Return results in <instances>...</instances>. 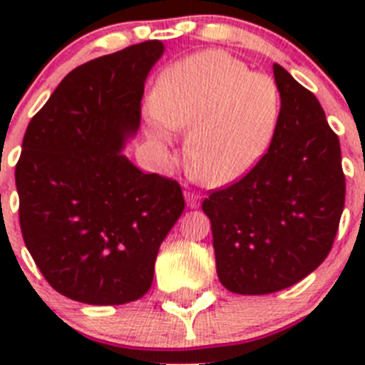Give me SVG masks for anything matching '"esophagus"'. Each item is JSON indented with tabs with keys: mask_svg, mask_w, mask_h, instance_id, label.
<instances>
[{
	"mask_svg": "<svg viewBox=\"0 0 365 365\" xmlns=\"http://www.w3.org/2000/svg\"><path fill=\"white\" fill-rule=\"evenodd\" d=\"M185 199H186V206H188V208H192V210L201 205V197H199V195H195V193H186Z\"/></svg>",
	"mask_w": 365,
	"mask_h": 365,
	"instance_id": "1",
	"label": "esophagus"
}]
</instances>
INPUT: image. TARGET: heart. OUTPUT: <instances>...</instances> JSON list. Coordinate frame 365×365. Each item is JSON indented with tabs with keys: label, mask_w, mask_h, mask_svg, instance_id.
I'll list each match as a JSON object with an SVG mask.
<instances>
[{
	"label": "heart",
	"mask_w": 365,
	"mask_h": 365,
	"mask_svg": "<svg viewBox=\"0 0 365 365\" xmlns=\"http://www.w3.org/2000/svg\"><path fill=\"white\" fill-rule=\"evenodd\" d=\"M282 96L265 73H250L222 51H206L175 63L151 93L148 133L172 144L187 130L186 160L195 179L222 188L243 179L269 151L278 130Z\"/></svg>",
	"instance_id": "1"
}]
</instances>
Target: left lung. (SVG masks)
Instances as JSON below:
<instances>
[{
    "label": "left lung",
    "instance_id": "8db88e82",
    "mask_svg": "<svg viewBox=\"0 0 365 365\" xmlns=\"http://www.w3.org/2000/svg\"><path fill=\"white\" fill-rule=\"evenodd\" d=\"M278 130L252 172L202 201L219 282L235 294H270L302 282L333 247L346 201L340 140L320 102L274 63Z\"/></svg>",
    "mask_w": 365,
    "mask_h": 365
}]
</instances>
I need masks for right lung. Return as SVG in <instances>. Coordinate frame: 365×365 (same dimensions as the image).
<instances>
[{"label":"right lung","mask_w":365,"mask_h":365,"mask_svg":"<svg viewBox=\"0 0 365 365\" xmlns=\"http://www.w3.org/2000/svg\"><path fill=\"white\" fill-rule=\"evenodd\" d=\"M151 40L71 71L29 122L16 164L19 227L54 291L89 305L143 298L160 243L185 210L175 180L122 151L140 125Z\"/></svg>","instance_id":"1"}]
</instances>
